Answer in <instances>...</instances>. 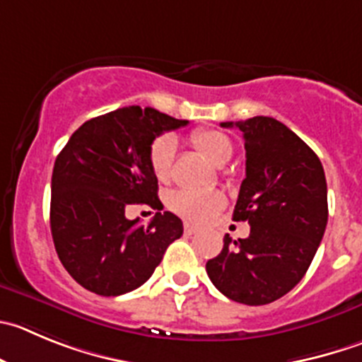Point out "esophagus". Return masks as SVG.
<instances>
[{
	"label": "esophagus",
	"mask_w": 362,
	"mask_h": 362,
	"mask_svg": "<svg viewBox=\"0 0 362 362\" xmlns=\"http://www.w3.org/2000/svg\"><path fill=\"white\" fill-rule=\"evenodd\" d=\"M197 230H199V227L194 226V223H190V222L185 223V233H187V235H195Z\"/></svg>",
	"instance_id": "esophagus-1"
}]
</instances>
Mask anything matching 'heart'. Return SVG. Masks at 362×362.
Listing matches in <instances>:
<instances>
[{"mask_svg":"<svg viewBox=\"0 0 362 362\" xmlns=\"http://www.w3.org/2000/svg\"><path fill=\"white\" fill-rule=\"evenodd\" d=\"M192 144L208 158L211 163L222 165L233 154V144L223 133L215 129H197L190 136ZM175 154V140L163 135L151 144L149 165L154 177L160 183H167L172 175V163ZM170 208L181 216L195 223L206 222L223 204L226 197L218 190H179L168 201Z\"/></svg>","mask_w":362,"mask_h":362,"instance_id":"1","label":"heart"}]
</instances>
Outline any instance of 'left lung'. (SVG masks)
I'll return each mask as SVG.
<instances>
[{"label": "left lung", "instance_id": "left-lung-1", "mask_svg": "<svg viewBox=\"0 0 362 362\" xmlns=\"http://www.w3.org/2000/svg\"><path fill=\"white\" fill-rule=\"evenodd\" d=\"M245 140V179L233 220L249 222V238H223L206 263L220 293L263 305L293 290L308 272L327 226V181L315 151L272 117L238 122Z\"/></svg>", "mask_w": 362, "mask_h": 362}]
</instances>
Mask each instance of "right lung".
<instances>
[{
  "label": "right lung",
  "mask_w": 362,
  "mask_h": 362,
  "mask_svg": "<svg viewBox=\"0 0 362 362\" xmlns=\"http://www.w3.org/2000/svg\"><path fill=\"white\" fill-rule=\"evenodd\" d=\"M154 108L126 106L87 120L57 156L51 177V235L65 270L103 297L136 290L183 235V222L158 211L147 227L127 220L132 204L161 209L151 144L187 126Z\"/></svg>",
  "instance_id": "right-lung-1"
}]
</instances>
